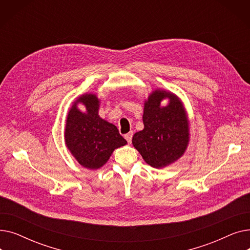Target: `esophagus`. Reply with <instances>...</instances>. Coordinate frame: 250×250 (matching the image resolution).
I'll use <instances>...</instances> for the list:
<instances>
[{"label": "esophagus", "instance_id": "1", "mask_svg": "<svg viewBox=\"0 0 250 250\" xmlns=\"http://www.w3.org/2000/svg\"><path fill=\"white\" fill-rule=\"evenodd\" d=\"M125 140L127 141V143H130V142H132V138H133V132H129V133L125 134Z\"/></svg>", "mask_w": 250, "mask_h": 250}]
</instances>
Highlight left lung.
Listing matches in <instances>:
<instances>
[{
	"instance_id": "obj_1",
	"label": "left lung",
	"mask_w": 250,
	"mask_h": 250,
	"mask_svg": "<svg viewBox=\"0 0 250 250\" xmlns=\"http://www.w3.org/2000/svg\"><path fill=\"white\" fill-rule=\"evenodd\" d=\"M170 99L165 108L160 102ZM144 129L133 137V145L143 159L154 168H161L176 161L185 153L188 143V124L179 99L171 93L156 90L145 103Z\"/></svg>"
}]
</instances>
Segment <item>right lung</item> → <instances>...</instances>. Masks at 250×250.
Returning <instances> with one entry per match:
<instances>
[{"instance_id": "right-lung-1", "label": "right lung", "mask_w": 250, "mask_h": 250, "mask_svg": "<svg viewBox=\"0 0 250 250\" xmlns=\"http://www.w3.org/2000/svg\"><path fill=\"white\" fill-rule=\"evenodd\" d=\"M77 102L83 103L87 112L73 105L65 125V144L83 167L98 169L107 162L113 150L125 146L126 141L115 125L99 117V101L95 95H83Z\"/></svg>"}]
</instances>
